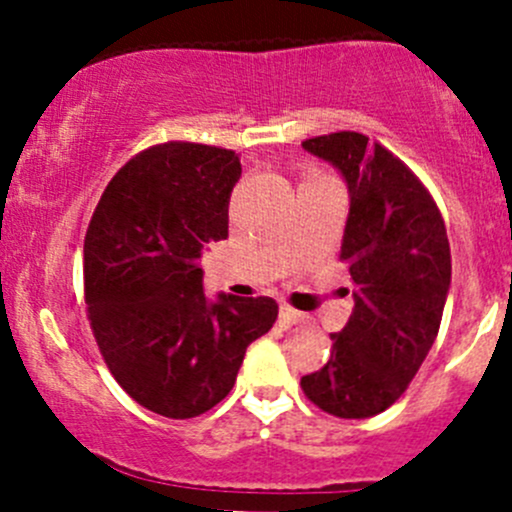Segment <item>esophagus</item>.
Here are the masks:
<instances>
[{
  "instance_id": "34e87169",
  "label": "esophagus",
  "mask_w": 512,
  "mask_h": 512,
  "mask_svg": "<svg viewBox=\"0 0 512 512\" xmlns=\"http://www.w3.org/2000/svg\"><path fill=\"white\" fill-rule=\"evenodd\" d=\"M280 322L282 324H299V322H304V314L302 312H297V309H292L289 307V304H282L280 307Z\"/></svg>"
}]
</instances>
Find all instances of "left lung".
<instances>
[{"mask_svg":"<svg viewBox=\"0 0 512 512\" xmlns=\"http://www.w3.org/2000/svg\"><path fill=\"white\" fill-rule=\"evenodd\" d=\"M302 146L347 180L339 260L356 285L347 327L332 334L327 364L302 376V391L327 414L369 418L399 401L436 342L451 287L446 225L414 170L364 133H329Z\"/></svg>","mask_w":512,"mask_h":512,"instance_id":"1","label":"left lung"}]
</instances>
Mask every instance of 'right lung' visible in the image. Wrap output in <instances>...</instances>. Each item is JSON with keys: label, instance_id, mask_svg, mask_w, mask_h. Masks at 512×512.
<instances>
[{"label": "right lung", "instance_id": "right-lung-1", "mask_svg": "<svg viewBox=\"0 0 512 512\" xmlns=\"http://www.w3.org/2000/svg\"><path fill=\"white\" fill-rule=\"evenodd\" d=\"M235 151L168 141L111 178L84 240V294L98 349L121 389L168 418L230 394L247 347L277 319L272 297L203 294V247L227 237Z\"/></svg>", "mask_w": 512, "mask_h": 512}]
</instances>
